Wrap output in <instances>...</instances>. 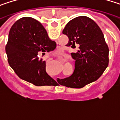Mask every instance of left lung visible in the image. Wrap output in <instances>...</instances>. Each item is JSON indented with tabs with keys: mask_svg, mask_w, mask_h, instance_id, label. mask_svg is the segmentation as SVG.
<instances>
[{
	"mask_svg": "<svg viewBox=\"0 0 120 120\" xmlns=\"http://www.w3.org/2000/svg\"><path fill=\"white\" fill-rule=\"evenodd\" d=\"M62 33L69 38L67 46L79 47L71 53L75 60L73 74L65 79H58V83L68 87L82 88L97 81L108 64V46L99 26L90 18L81 16L71 19Z\"/></svg>",
	"mask_w": 120,
	"mask_h": 120,
	"instance_id": "left-lung-1",
	"label": "left lung"
}]
</instances>
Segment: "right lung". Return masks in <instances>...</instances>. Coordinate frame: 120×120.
<instances>
[{
  "label": "right lung",
  "instance_id": "1",
  "mask_svg": "<svg viewBox=\"0 0 120 120\" xmlns=\"http://www.w3.org/2000/svg\"><path fill=\"white\" fill-rule=\"evenodd\" d=\"M56 47L44 26L31 17H23L12 26L5 51L10 66L21 79L36 86L58 85L46 71V62L39 58L41 52Z\"/></svg>",
  "mask_w": 120,
  "mask_h": 120
}]
</instances>
